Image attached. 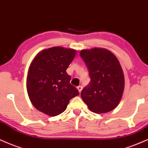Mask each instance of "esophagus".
Here are the masks:
<instances>
[{
  "mask_svg": "<svg viewBox=\"0 0 148 148\" xmlns=\"http://www.w3.org/2000/svg\"><path fill=\"white\" fill-rule=\"evenodd\" d=\"M77 88L78 89V91H79V93H81L82 89V86H78L77 87Z\"/></svg>",
  "mask_w": 148,
  "mask_h": 148,
  "instance_id": "34e87169",
  "label": "esophagus"
}]
</instances>
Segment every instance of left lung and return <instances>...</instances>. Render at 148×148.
<instances>
[{
	"label": "left lung",
	"mask_w": 148,
	"mask_h": 148,
	"mask_svg": "<svg viewBox=\"0 0 148 148\" xmlns=\"http://www.w3.org/2000/svg\"><path fill=\"white\" fill-rule=\"evenodd\" d=\"M79 55L91 78L81 92L83 101L96 114L115 109L121 101L125 86L124 75L118 59L103 48L82 50Z\"/></svg>",
	"instance_id": "1"
}]
</instances>
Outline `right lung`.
<instances>
[{"mask_svg":"<svg viewBox=\"0 0 148 148\" xmlns=\"http://www.w3.org/2000/svg\"><path fill=\"white\" fill-rule=\"evenodd\" d=\"M75 54L73 49L53 47L40 52L33 60L27 90L31 102L39 112L50 116L59 115L66 110L71 99L79 95L66 71Z\"/></svg>","mask_w":148,"mask_h":148,"instance_id":"1","label":"right lung"}]
</instances>
